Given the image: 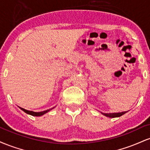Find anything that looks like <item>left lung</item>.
Wrapping results in <instances>:
<instances>
[{
    "instance_id": "8db88e82",
    "label": "left lung",
    "mask_w": 150,
    "mask_h": 150,
    "mask_svg": "<svg viewBox=\"0 0 150 150\" xmlns=\"http://www.w3.org/2000/svg\"><path fill=\"white\" fill-rule=\"evenodd\" d=\"M128 112L127 111H123V112H120V113H102L101 112V114H103L104 116L108 117V118H116V117H120L123 116V114H125V113Z\"/></svg>"
}]
</instances>
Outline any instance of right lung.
Returning a JSON list of instances; mask_svg holds the SVG:
<instances>
[{
  "label": "right lung",
  "instance_id": "add662e5",
  "mask_svg": "<svg viewBox=\"0 0 150 150\" xmlns=\"http://www.w3.org/2000/svg\"><path fill=\"white\" fill-rule=\"evenodd\" d=\"M19 108H20L21 110H22L24 112L27 113V114L32 115V116H42V115L45 114V113H46L47 112H49V111H51V110H52L53 108H54L55 107L49 108V109L46 110V111H40V112H34V111H28V110H26V109H25V108L20 107V106H19Z\"/></svg>",
  "mask_w": 150,
  "mask_h": 150
}]
</instances>
